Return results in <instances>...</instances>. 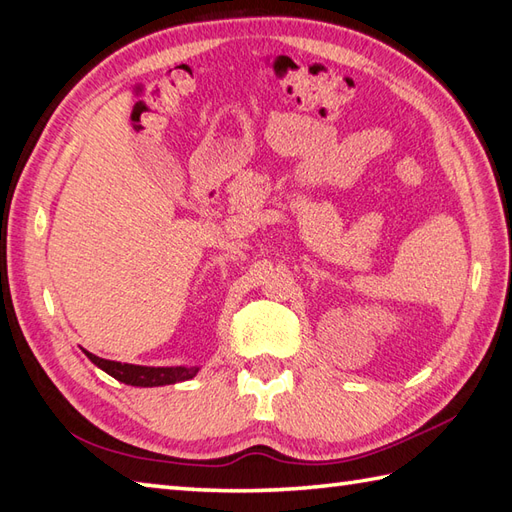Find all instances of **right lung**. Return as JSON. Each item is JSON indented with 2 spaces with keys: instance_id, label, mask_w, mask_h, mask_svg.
Listing matches in <instances>:
<instances>
[{
  "instance_id": "1",
  "label": "right lung",
  "mask_w": 512,
  "mask_h": 512,
  "mask_svg": "<svg viewBox=\"0 0 512 512\" xmlns=\"http://www.w3.org/2000/svg\"><path fill=\"white\" fill-rule=\"evenodd\" d=\"M85 354H88L90 361L96 367H101L103 372L114 376L116 380H121V383H125V385H134V387L173 385V383H182V380H189L198 374V367H143V365L107 361V358H99L90 352H85Z\"/></svg>"
}]
</instances>
